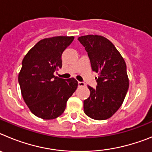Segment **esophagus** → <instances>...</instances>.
I'll list each match as a JSON object with an SVG mask.
<instances>
[{"instance_id": "esophagus-1", "label": "esophagus", "mask_w": 152, "mask_h": 152, "mask_svg": "<svg viewBox=\"0 0 152 152\" xmlns=\"http://www.w3.org/2000/svg\"><path fill=\"white\" fill-rule=\"evenodd\" d=\"M85 84L84 82H81V81H78V87H84Z\"/></svg>"}]
</instances>
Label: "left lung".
Wrapping results in <instances>:
<instances>
[{"label":"left lung","mask_w":152,"mask_h":152,"mask_svg":"<svg viewBox=\"0 0 152 152\" xmlns=\"http://www.w3.org/2000/svg\"><path fill=\"white\" fill-rule=\"evenodd\" d=\"M77 39L88 52L92 71L98 73L96 88L88 86L91 94L84 101V111L96 120L109 119L121 107L129 89L126 62L103 36L87 35Z\"/></svg>","instance_id":"8db88e82"}]
</instances>
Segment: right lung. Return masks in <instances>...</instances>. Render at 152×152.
Returning a JSON list of instances; mask_svg holds the SVG:
<instances>
[{
  "mask_svg": "<svg viewBox=\"0 0 152 152\" xmlns=\"http://www.w3.org/2000/svg\"><path fill=\"white\" fill-rule=\"evenodd\" d=\"M74 36H54L38 42L22 61L18 81L24 101L37 117L53 119L61 116L78 83L54 73L62 66L61 55Z\"/></svg>",
  "mask_w": 152,
  "mask_h": 152,
  "instance_id": "obj_1",
  "label": "right lung"
}]
</instances>
